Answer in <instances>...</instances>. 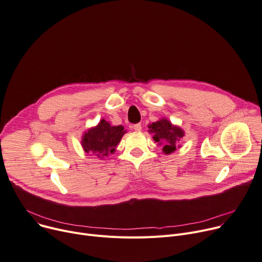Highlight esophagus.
I'll return each mask as SVG.
<instances>
[{
	"label": "esophagus",
	"mask_w": 262,
	"mask_h": 262,
	"mask_svg": "<svg viewBox=\"0 0 262 262\" xmlns=\"http://www.w3.org/2000/svg\"><path fill=\"white\" fill-rule=\"evenodd\" d=\"M133 128H134V130H136V132H140V130L142 129V125H141L140 123H137V124H135V125L133 126Z\"/></svg>",
	"instance_id": "1"
}]
</instances>
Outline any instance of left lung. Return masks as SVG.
<instances>
[{"instance_id": "obj_1", "label": "left lung", "mask_w": 262, "mask_h": 262, "mask_svg": "<svg viewBox=\"0 0 262 262\" xmlns=\"http://www.w3.org/2000/svg\"><path fill=\"white\" fill-rule=\"evenodd\" d=\"M148 127L150 128V132L155 134L154 140L156 142L165 141V146L163 147L165 154H171L174 151L179 142L184 136V132L180 127L173 126L166 119H161V120L150 124Z\"/></svg>"}]
</instances>
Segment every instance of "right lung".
<instances>
[{
	"label": "right lung",
	"mask_w": 262,
	"mask_h": 262,
	"mask_svg": "<svg viewBox=\"0 0 262 262\" xmlns=\"http://www.w3.org/2000/svg\"><path fill=\"white\" fill-rule=\"evenodd\" d=\"M124 134L122 125L111 126L105 120H101L96 127L91 128L83 135L81 144L85 152L104 158L115 151Z\"/></svg>",
	"instance_id": "1"
}]
</instances>
